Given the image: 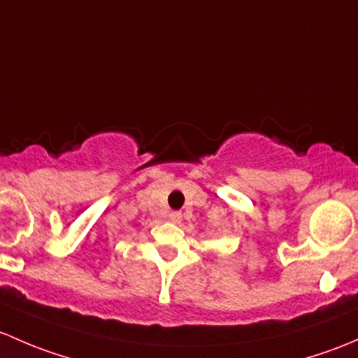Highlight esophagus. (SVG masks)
I'll use <instances>...</instances> for the list:
<instances>
[{"label":"esophagus","instance_id":"esophagus-1","mask_svg":"<svg viewBox=\"0 0 358 358\" xmlns=\"http://www.w3.org/2000/svg\"><path fill=\"white\" fill-rule=\"evenodd\" d=\"M169 219H171V222L179 224L180 220H182V213H180V212H171V215H169Z\"/></svg>","mask_w":358,"mask_h":358}]
</instances>
